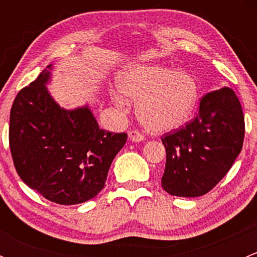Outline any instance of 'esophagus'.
Here are the masks:
<instances>
[{"instance_id":"34e87169","label":"esophagus","mask_w":257,"mask_h":257,"mask_svg":"<svg viewBox=\"0 0 257 257\" xmlns=\"http://www.w3.org/2000/svg\"><path fill=\"white\" fill-rule=\"evenodd\" d=\"M128 137H129V141L134 142V143H141V142L144 141V136H143V134H141V133H139V132H137V131H131V132H129Z\"/></svg>"}]
</instances>
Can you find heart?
<instances>
[{
    "instance_id": "1",
    "label": "heart",
    "mask_w": 257,
    "mask_h": 257,
    "mask_svg": "<svg viewBox=\"0 0 257 257\" xmlns=\"http://www.w3.org/2000/svg\"><path fill=\"white\" fill-rule=\"evenodd\" d=\"M119 90L113 92L115 104L138 100L137 115L145 129L167 133L185 125L195 113L200 88L195 77L159 64H132L119 73Z\"/></svg>"
}]
</instances>
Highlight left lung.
I'll return each instance as SVG.
<instances>
[{
	"instance_id": "1",
	"label": "left lung",
	"mask_w": 257,
	"mask_h": 257,
	"mask_svg": "<svg viewBox=\"0 0 257 257\" xmlns=\"http://www.w3.org/2000/svg\"><path fill=\"white\" fill-rule=\"evenodd\" d=\"M243 134L242 109L231 88L204 95L195 119L162 139L167 150L163 189L184 198L208 193L232 167Z\"/></svg>"
}]
</instances>
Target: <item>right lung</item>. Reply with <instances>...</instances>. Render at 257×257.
Wrapping results in <instances>:
<instances>
[{
  "label": "right lung",
  "instance_id": "1",
  "mask_svg": "<svg viewBox=\"0 0 257 257\" xmlns=\"http://www.w3.org/2000/svg\"><path fill=\"white\" fill-rule=\"evenodd\" d=\"M53 64L20 90L10 114V149L26 185L61 205L94 198L126 134L99 128L89 105L66 109L47 85Z\"/></svg>",
  "mask_w": 257,
  "mask_h": 257
}]
</instances>
